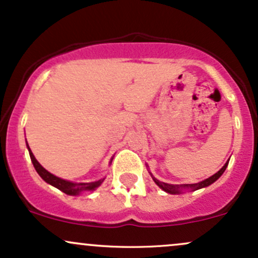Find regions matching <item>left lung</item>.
<instances>
[{
	"label": "left lung",
	"mask_w": 258,
	"mask_h": 258,
	"mask_svg": "<svg viewBox=\"0 0 258 258\" xmlns=\"http://www.w3.org/2000/svg\"><path fill=\"white\" fill-rule=\"evenodd\" d=\"M228 163H229V161H226L225 165H224L223 167H221L217 173L213 174V176H210L209 178L204 179V181H202V182H198V183H192V184H170V183H165V182H161V181H159L157 178H155V177L152 176L151 172H149V173L151 174V177H152V179H154L155 183L159 185V187L161 188L162 190H165L166 193H170V195H181V193H183L184 190H192V192H193V190L201 189V188H206V187H208V185L214 183L217 179L220 178V176L224 173V171L226 170V167H228Z\"/></svg>",
	"instance_id": "8db88e82"
}]
</instances>
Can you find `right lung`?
<instances>
[{
    "label": "right lung",
    "instance_id": "obj_1",
    "mask_svg": "<svg viewBox=\"0 0 258 258\" xmlns=\"http://www.w3.org/2000/svg\"><path fill=\"white\" fill-rule=\"evenodd\" d=\"M27 148H28L30 160H32L33 166H34L35 171H37L38 174H39L46 183L51 184L52 187L57 188V189H60L61 192L66 193V195L80 196L82 192H92V190H95L96 188H98L99 185L102 184V182L104 181V178H101L95 182H73V181H68V179L60 178V177L55 176V174H52L49 172V171H46L45 168L38 162V160L35 159L32 150L29 149L28 143H27ZM112 160L113 159H110V162H112Z\"/></svg>",
    "mask_w": 258,
    "mask_h": 258
}]
</instances>
